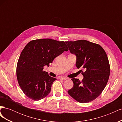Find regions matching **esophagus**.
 <instances>
[{
  "instance_id": "1",
  "label": "esophagus",
  "mask_w": 122,
  "mask_h": 122,
  "mask_svg": "<svg viewBox=\"0 0 122 122\" xmlns=\"http://www.w3.org/2000/svg\"><path fill=\"white\" fill-rule=\"evenodd\" d=\"M60 79H61V80H67V79H68V78H65V77H60Z\"/></svg>"
}]
</instances>
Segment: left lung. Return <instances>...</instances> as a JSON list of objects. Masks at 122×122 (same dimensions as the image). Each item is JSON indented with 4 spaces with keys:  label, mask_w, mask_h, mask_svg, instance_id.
Returning <instances> with one entry per match:
<instances>
[{
    "label": "left lung",
    "mask_w": 122,
    "mask_h": 122,
    "mask_svg": "<svg viewBox=\"0 0 122 122\" xmlns=\"http://www.w3.org/2000/svg\"><path fill=\"white\" fill-rule=\"evenodd\" d=\"M70 52L76 56V67L81 70L83 79L72 78L74 85L68 94L77 102L93 101L102 93L107 83L110 66L107 54L99 44L86 40L66 42Z\"/></svg>",
    "instance_id": "8db88e82"
}]
</instances>
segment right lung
<instances>
[{"instance_id":"1","label":"right lung","mask_w":122,"mask_h":122,"mask_svg":"<svg viewBox=\"0 0 122 122\" xmlns=\"http://www.w3.org/2000/svg\"><path fill=\"white\" fill-rule=\"evenodd\" d=\"M68 50L65 42L50 39L32 40L25 46L18 61L16 74L27 97L38 101L50 93L56 79L44 71V67H49L55 57Z\"/></svg>"}]
</instances>
